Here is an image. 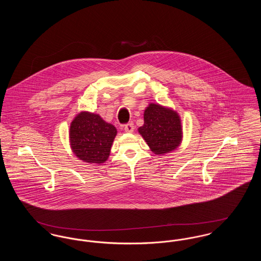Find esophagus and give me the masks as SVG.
Returning a JSON list of instances; mask_svg holds the SVG:
<instances>
[{
	"mask_svg": "<svg viewBox=\"0 0 261 261\" xmlns=\"http://www.w3.org/2000/svg\"><path fill=\"white\" fill-rule=\"evenodd\" d=\"M125 132L127 133H132L134 131V124L132 122H129L127 124L124 125Z\"/></svg>",
	"mask_w": 261,
	"mask_h": 261,
	"instance_id": "1",
	"label": "esophagus"
}]
</instances>
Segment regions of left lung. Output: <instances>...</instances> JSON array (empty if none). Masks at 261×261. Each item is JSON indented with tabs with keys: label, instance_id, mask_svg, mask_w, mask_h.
I'll return each instance as SVG.
<instances>
[{
	"label": "left lung",
	"instance_id": "8db88e82",
	"mask_svg": "<svg viewBox=\"0 0 261 261\" xmlns=\"http://www.w3.org/2000/svg\"><path fill=\"white\" fill-rule=\"evenodd\" d=\"M138 130L155 154L177 149L182 141V126L178 113L155 103H149L145 110L144 125Z\"/></svg>",
	"mask_w": 261,
	"mask_h": 261
}]
</instances>
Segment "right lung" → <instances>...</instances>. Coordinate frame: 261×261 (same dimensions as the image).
<instances>
[{"instance_id":"right-lung-1","label":"right lung","mask_w":261,"mask_h":261,"mask_svg":"<svg viewBox=\"0 0 261 261\" xmlns=\"http://www.w3.org/2000/svg\"><path fill=\"white\" fill-rule=\"evenodd\" d=\"M116 134V128L99 114L80 112L70 125V146L79 160L99 164L108 160Z\"/></svg>"}]
</instances>
